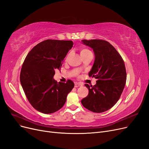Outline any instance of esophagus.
Segmentation results:
<instances>
[{
  "label": "esophagus",
  "mask_w": 149,
  "mask_h": 149,
  "mask_svg": "<svg viewBox=\"0 0 149 149\" xmlns=\"http://www.w3.org/2000/svg\"><path fill=\"white\" fill-rule=\"evenodd\" d=\"M83 86L82 84L79 83H75V87L77 88V87H81Z\"/></svg>",
  "instance_id": "34e87169"
}]
</instances>
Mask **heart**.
<instances>
[{"mask_svg": "<svg viewBox=\"0 0 149 149\" xmlns=\"http://www.w3.org/2000/svg\"><path fill=\"white\" fill-rule=\"evenodd\" d=\"M89 52H91V51L90 50H89L88 49H81V50H80V55L81 56V55H85V54H88V53H89ZM68 55H67V56H66V58H67L68 57Z\"/></svg>", "mask_w": 149, "mask_h": 149, "instance_id": "1", "label": "heart"}]
</instances>
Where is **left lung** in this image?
I'll list each match as a JSON object with an SVG mask.
<instances>
[{"label": "left lung", "instance_id": "1", "mask_svg": "<svg viewBox=\"0 0 149 149\" xmlns=\"http://www.w3.org/2000/svg\"><path fill=\"white\" fill-rule=\"evenodd\" d=\"M81 42L94 51L95 60L88 74L98 80L94 86L85 84L89 93L81 100V104L89 111L103 113L116 104L124 89L127 79L125 64L108 41L83 40Z\"/></svg>", "mask_w": 149, "mask_h": 149}]
</instances>
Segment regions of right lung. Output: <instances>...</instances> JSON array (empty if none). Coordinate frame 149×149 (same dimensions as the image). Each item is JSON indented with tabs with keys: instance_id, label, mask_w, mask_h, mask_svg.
<instances>
[{
	"instance_id": "1",
	"label": "right lung",
	"mask_w": 149,
	"mask_h": 149,
	"mask_svg": "<svg viewBox=\"0 0 149 149\" xmlns=\"http://www.w3.org/2000/svg\"><path fill=\"white\" fill-rule=\"evenodd\" d=\"M73 44L72 41L47 40L38 44L25 58L20 81L27 99L37 111L51 114L59 110L74 87L70 80L65 83L54 79L55 70L61 68Z\"/></svg>"
}]
</instances>
